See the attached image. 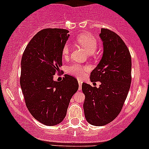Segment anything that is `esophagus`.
<instances>
[{
    "mask_svg": "<svg viewBox=\"0 0 149 149\" xmlns=\"http://www.w3.org/2000/svg\"><path fill=\"white\" fill-rule=\"evenodd\" d=\"M78 82H79V89L81 90L82 88V81L80 80H78Z\"/></svg>",
    "mask_w": 149,
    "mask_h": 149,
    "instance_id": "34e87169",
    "label": "esophagus"
}]
</instances>
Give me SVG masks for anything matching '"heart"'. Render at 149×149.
Returning a JSON list of instances; mask_svg holds the SVG:
<instances>
[{"label":"heart","mask_w":149,"mask_h":149,"mask_svg":"<svg viewBox=\"0 0 149 149\" xmlns=\"http://www.w3.org/2000/svg\"><path fill=\"white\" fill-rule=\"evenodd\" d=\"M76 40L77 42L82 47H84L88 54H93L98 47V41L91 34L83 33L77 36ZM69 53H70V46L68 43H66L62 49L63 57L64 58H68ZM88 70H89V68L88 66H84L80 64L74 63L68 67L67 72L72 76L81 79L85 76L86 73Z\"/></svg>","instance_id":"heart-1"}]
</instances>
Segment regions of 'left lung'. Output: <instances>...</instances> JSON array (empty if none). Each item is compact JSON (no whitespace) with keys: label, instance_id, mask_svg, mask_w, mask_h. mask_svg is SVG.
<instances>
[{"label":"left lung","instance_id":"1","mask_svg":"<svg viewBox=\"0 0 149 149\" xmlns=\"http://www.w3.org/2000/svg\"><path fill=\"white\" fill-rule=\"evenodd\" d=\"M100 37L102 58L91 71L90 80L101 84L99 88L82 84L86 120L95 126L104 125L117 118L131 84V56L123 40L107 29H102Z\"/></svg>","mask_w":149,"mask_h":149}]
</instances>
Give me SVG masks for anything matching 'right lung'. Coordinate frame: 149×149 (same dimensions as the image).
<instances>
[{"label":"right lung","instance_id":"obj_1","mask_svg":"<svg viewBox=\"0 0 149 149\" xmlns=\"http://www.w3.org/2000/svg\"><path fill=\"white\" fill-rule=\"evenodd\" d=\"M63 29H45L26 46L21 62L20 85L31 115L45 125H58L65 118L69 102L79 88L74 77L65 75L53 80L62 66V49L69 34Z\"/></svg>","mask_w":149,"mask_h":149}]
</instances>
